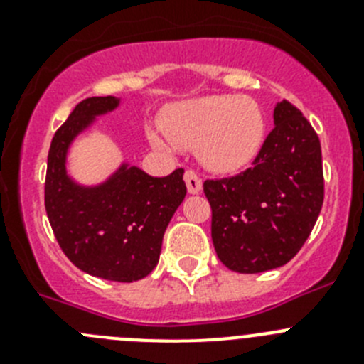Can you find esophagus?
I'll use <instances>...</instances> for the list:
<instances>
[{"instance_id":"1","label":"esophagus","mask_w":364,"mask_h":364,"mask_svg":"<svg viewBox=\"0 0 364 364\" xmlns=\"http://www.w3.org/2000/svg\"><path fill=\"white\" fill-rule=\"evenodd\" d=\"M184 180H186V186H188V191L191 193V195H197V193L202 191V180L195 171H191V169L186 171Z\"/></svg>"}]
</instances>
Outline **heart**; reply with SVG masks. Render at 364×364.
I'll use <instances>...</instances> for the list:
<instances>
[{"label": "heart", "instance_id": "obj_1", "mask_svg": "<svg viewBox=\"0 0 364 364\" xmlns=\"http://www.w3.org/2000/svg\"><path fill=\"white\" fill-rule=\"evenodd\" d=\"M164 131H147L154 149L164 153H173L176 146L197 149L198 160L211 171L237 173L262 149L266 120L260 105L250 96L210 95L167 109Z\"/></svg>", "mask_w": 364, "mask_h": 364}]
</instances>
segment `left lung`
Instances as JSON below:
<instances>
[{
  "instance_id": "left-lung-1",
  "label": "left lung",
  "mask_w": 364,
  "mask_h": 364,
  "mask_svg": "<svg viewBox=\"0 0 364 364\" xmlns=\"http://www.w3.org/2000/svg\"><path fill=\"white\" fill-rule=\"evenodd\" d=\"M273 124L253 167L204 182L215 252L237 273H262L290 262L323 208L319 136L286 100L273 109Z\"/></svg>"
}]
</instances>
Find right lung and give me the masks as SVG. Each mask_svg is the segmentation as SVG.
<instances>
[{
	"mask_svg": "<svg viewBox=\"0 0 364 364\" xmlns=\"http://www.w3.org/2000/svg\"><path fill=\"white\" fill-rule=\"evenodd\" d=\"M120 105L117 96L80 102L50 142L45 210L58 244L82 272L117 282L147 277L159 264L166 228L186 197L184 169L151 176L122 162L98 184H80L67 169L74 140Z\"/></svg>",
	"mask_w": 364,
	"mask_h": 364,
	"instance_id": "add662e5",
	"label": "right lung"
}]
</instances>
